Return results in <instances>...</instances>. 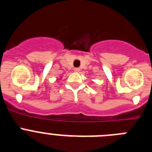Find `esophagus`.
I'll return each mask as SVG.
<instances>
[{
	"mask_svg": "<svg viewBox=\"0 0 152 152\" xmlns=\"http://www.w3.org/2000/svg\"><path fill=\"white\" fill-rule=\"evenodd\" d=\"M74 71H75V72H80V69L79 68H75V69H74Z\"/></svg>",
	"mask_w": 152,
	"mask_h": 152,
	"instance_id": "obj_1",
	"label": "esophagus"
}]
</instances>
